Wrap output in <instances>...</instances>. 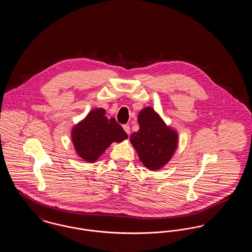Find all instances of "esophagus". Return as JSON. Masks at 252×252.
<instances>
[{"label":"esophagus","mask_w":252,"mask_h":252,"mask_svg":"<svg viewBox=\"0 0 252 252\" xmlns=\"http://www.w3.org/2000/svg\"><path fill=\"white\" fill-rule=\"evenodd\" d=\"M123 128H124V130L126 132L128 135L130 134V126H129L128 125H124V126H123Z\"/></svg>","instance_id":"obj_1"}]
</instances>
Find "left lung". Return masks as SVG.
<instances>
[{"instance_id": "obj_1", "label": "left lung", "mask_w": 252, "mask_h": 252, "mask_svg": "<svg viewBox=\"0 0 252 252\" xmlns=\"http://www.w3.org/2000/svg\"><path fill=\"white\" fill-rule=\"evenodd\" d=\"M138 122L140 128L131 134L130 143L145 167L158 170L167 163L177 150L178 132L169 127L150 107L140 111Z\"/></svg>"}]
</instances>
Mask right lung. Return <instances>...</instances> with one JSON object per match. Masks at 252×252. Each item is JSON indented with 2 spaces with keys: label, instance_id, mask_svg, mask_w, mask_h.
I'll return each mask as SVG.
<instances>
[{
  "label": "right lung",
  "instance_id": "right-lung-1",
  "mask_svg": "<svg viewBox=\"0 0 252 252\" xmlns=\"http://www.w3.org/2000/svg\"><path fill=\"white\" fill-rule=\"evenodd\" d=\"M72 144L76 154L88 162H95L112 143L127 139V134L104 108H94L72 127Z\"/></svg>",
  "mask_w": 252,
  "mask_h": 252
}]
</instances>
